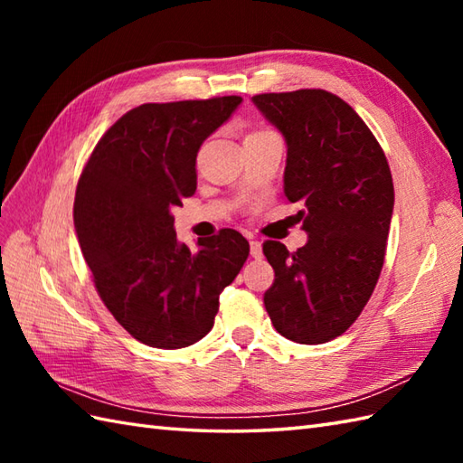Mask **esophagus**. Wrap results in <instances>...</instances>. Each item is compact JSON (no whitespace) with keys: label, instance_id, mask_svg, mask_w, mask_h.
Listing matches in <instances>:
<instances>
[{"label":"esophagus","instance_id":"1","mask_svg":"<svg viewBox=\"0 0 463 463\" xmlns=\"http://www.w3.org/2000/svg\"><path fill=\"white\" fill-rule=\"evenodd\" d=\"M250 257L252 259L262 257V244L259 241H250Z\"/></svg>","mask_w":463,"mask_h":463}]
</instances>
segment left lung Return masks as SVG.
<instances>
[{
	"label": "left lung",
	"instance_id": "1",
	"mask_svg": "<svg viewBox=\"0 0 463 463\" xmlns=\"http://www.w3.org/2000/svg\"><path fill=\"white\" fill-rule=\"evenodd\" d=\"M287 141L284 196L298 203L308 241L297 252L262 244L274 269L264 307L277 332L324 344L346 332L382 272L394 211L392 173L368 125L324 90L254 95Z\"/></svg>",
	"mask_w": 463,
	"mask_h": 463
}]
</instances>
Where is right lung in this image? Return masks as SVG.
Masks as SVG:
<instances>
[{
    "label": "right lung",
    "instance_id": "right-lung-1",
    "mask_svg": "<svg viewBox=\"0 0 463 463\" xmlns=\"http://www.w3.org/2000/svg\"><path fill=\"white\" fill-rule=\"evenodd\" d=\"M241 97L145 103L125 113L87 161L73 222L95 288L115 320L146 346L175 350L211 332L219 297L249 257L222 229L191 252L171 211L196 191V153Z\"/></svg>",
    "mask_w": 463,
    "mask_h": 463
}]
</instances>
